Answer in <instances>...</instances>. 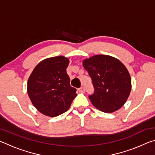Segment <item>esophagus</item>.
I'll return each mask as SVG.
<instances>
[{
  "label": "esophagus",
  "mask_w": 155,
  "mask_h": 155,
  "mask_svg": "<svg viewBox=\"0 0 155 155\" xmlns=\"http://www.w3.org/2000/svg\"><path fill=\"white\" fill-rule=\"evenodd\" d=\"M78 91H79L80 92L83 93L84 91H85V88H84V87H80L79 89H78Z\"/></svg>",
  "instance_id": "1"
}]
</instances>
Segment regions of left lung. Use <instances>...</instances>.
Returning <instances> with one entry per match:
<instances>
[{
	"label": "left lung",
	"instance_id": "1",
	"mask_svg": "<svg viewBox=\"0 0 155 155\" xmlns=\"http://www.w3.org/2000/svg\"><path fill=\"white\" fill-rule=\"evenodd\" d=\"M83 64L92 80L94 91L89 98L94 106L112 113L124 105L131 90V78L124 64L103 54L85 59Z\"/></svg>",
	"mask_w": 155,
	"mask_h": 155
}]
</instances>
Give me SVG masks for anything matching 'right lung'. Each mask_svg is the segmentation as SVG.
Instances as JSON below:
<instances>
[{
	"label": "right lung",
	"instance_id": "right-lung-1",
	"mask_svg": "<svg viewBox=\"0 0 155 155\" xmlns=\"http://www.w3.org/2000/svg\"><path fill=\"white\" fill-rule=\"evenodd\" d=\"M68 59L63 56L43 60L28 78L27 92L34 107L44 115L55 117L70 108L77 90L66 72Z\"/></svg>",
	"mask_w": 155,
	"mask_h": 155
}]
</instances>
